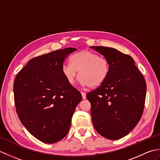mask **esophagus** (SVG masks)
<instances>
[{"label":"esophagus","instance_id":"34e87169","mask_svg":"<svg viewBox=\"0 0 160 160\" xmlns=\"http://www.w3.org/2000/svg\"><path fill=\"white\" fill-rule=\"evenodd\" d=\"M81 94H82V99H85V98H86V93L83 92V91H81Z\"/></svg>","mask_w":160,"mask_h":160}]
</instances>
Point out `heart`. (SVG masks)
Instances as JSON below:
<instances>
[{"label":"heart","instance_id":"b5f03b06","mask_svg":"<svg viewBox=\"0 0 160 160\" xmlns=\"http://www.w3.org/2000/svg\"><path fill=\"white\" fill-rule=\"evenodd\" d=\"M71 63L64 64L62 71L70 84H73L79 71L80 82L84 87H96L107 80L109 73L107 60L98 54L82 50L73 54Z\"/></svg>","mask_w":160,"mask_h":160}]
</instances>
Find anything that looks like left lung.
Listing matches in <instances>:
<instances>
[{"label": "left lung", "instance_id": "left-lung-1", "mask_svg": "<svg viewBox=\"0 0 160 160\" xmlns=\"http://www.w3.org/2000/svg\"><path fill=\"white\" fill-rule=\"evenodd\" d=\"M90 47L102 55L109 66L104 82L87 94L93 124L102 136L118 140L128 134L140 121L147 84L130 56L111 47Z\"/></svg>", "mask_w": 160, "mask_h": 160}]
</instances>
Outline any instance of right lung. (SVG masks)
Instances as JSON below:
<instances>
[{
    "label": "right lung",
    "mask_w": 160,
    "mask_h": 160,
    "mask_svg": "<svg viewBox=\"0 0 160 160\" xmlns=\"http://www.w3.org/2000/svg\"><path fill=\"white\" fill-rule=\"evenodd\" d=\"M76 48L58 49L31 59L17 74L13 84L16 112L33 137L47 144L62 140L82 95L67 82L64 61Z\"/></svg>",
    "instance_id": "add662e5"
}]
</instances>
